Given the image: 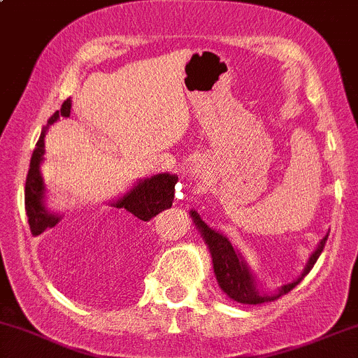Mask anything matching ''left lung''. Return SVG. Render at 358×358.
Returning <instances> with one entry per match:
<instances>
[{"instance_id": "left-lung-1", "label": "left lung", "mask_w": 358, "mask_h": 358, "mask_svg": "<svg viewBox=\"0 0 358 358\" xmlns=\"http://www.w3.org/2000/svg\"><path fill=\"white\" fill-rule=\"evenodd\" d=\"M192 217H194V222L197 224L199 229L202 231V236L206 238L207 245H209L212 253V263H214V272L215 277H217L219 285H221V289L231 297V299L241 302V304H265V302H272L275 299H278L280 296H284V294L290 292V290L302 280V277H304L306 273H309V270L313 268L314 263L317 262L321 251L324 248L326 239H328V236L321 239V245L317 246V250L311 255L304 272H302V275L296 282L284 285L275 296H266V294L258 292L257 287H255V282L253 278H251L248 268H246L245 263L239 260L236 251H234L233 245L227 241V238L219 234L217 231L210 229V227L199 217L197 212L192 210Z\"/></svg>"}]
</instances>
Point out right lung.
Instances as JSON below:
<instances>
[{
	"mask_svg": "<svg viewBox=\"0 0 358 358\" xmlns=\"http://www.w3.org/2000/svg\"><path fill=\"white\" fill-rule=\"evenodd\" d=\"M71 113V100L62 103L61 110L54 112L50 115L49 124L57 120L59 115L69 117ZM44 136L45 131L38 137L37 144H35L32 159H30V168L27 173V182H25V210L27 217H29V226L32 231L34 236H38L47 229H52L56 224L61 221L57 215L49 214L45 207L42 206V195H44V185H42V176L38 171V164L42 161V155H44ZM178 182V176L163 175L151 176V178L144 180L139 185L132 188L124 199L117 200L113 203L115 212L110 217L108 222L113 224H124L129 221H151L152 217L159 214V212L166 210L171 207L173 199H175V185Z\"/></svg>",
	"mask_w": 358,
	"mask_h": 358,
	"instance_id": "obj_1",
	"label": "right lung"
}]
</instances>
